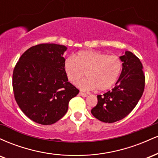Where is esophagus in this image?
Masks as SVG:
<instances>
[{"label": "esophagus", "instance_id": "esophagus-1", "mask_svg": "<svg viewBox=\"0 0 158 158\" xmlns=\"http://www.w3.org/2000/svg\"><path fill=\"white\" fill-rule=\"evenodd\" d=\"M79 95L81 96V97H88V94H85V93H83V92H81V91L79 92Z\"/></svg>", "mask_w": 158, "mask_h": 158}]
</instances>
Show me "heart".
<instances>
[{
	"label": "heart",
	"instance_id": "1",
	"mask_svg": "<svg viewBox=\"0 0 158 158\" xmlns=\"http://www.w3.org/2000/svg\"><path fill=\"white\" fill-rule=\"evenodd\" d=\"M64 69L68 79L76 83L84 76L86 79L77 83L81 90L105 91L111 88L118 80L122 71V61L116 56L100 52L82 50L74 58H67Z\"/></svg>",
	"mask_w": 158,
	"mask_h": 158
}]
</instances>
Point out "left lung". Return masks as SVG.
Instances as JSON below:
<instances>
[{
  "instance_id": "obj_1",
  "label": "left lung",
  "mask_w": 158,
  "mask_h": 158,
  "mask_svg": "<svg viewBox=\"0 0 158 158\" xmlns=\"http://www.w3.org/2000/svg\"><path fill=\"white\" fill-rule=\"evenodd\" d=\"M123 68L115 87L103 95H98L97 105L92 108L94 117L104 123H112L126 117L142 97L145 76L139 59L131 52L119 56Z\"/></svg>"
}]
</instances>
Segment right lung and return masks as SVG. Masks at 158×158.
Segmentation results:
<instances>
[{"mask_svg":"<svg viewBox=\"0 0 158 158\" xmlns=\"http://www.w3.org/2000/svg\"><path fill=\"white\" fill-rule=\"evenodd\" d=\"M67 49L56 44L35 45L23 52L14 68L12 87L17 104L39 124L59 121L79 92L65 73L63 55Z\"/></svg>","mask_w":158,"mask_h":158,"instance_id":"obj_1","label":"right lung"}]
</instances>
